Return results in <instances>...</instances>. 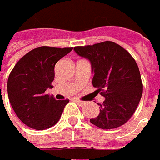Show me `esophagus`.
<instances>
[{
  "label": "esophagus",
  "instance_id": "esophagus-1",
  "mask_svg": "<svg viewBox=\"0 0 160 160\" xmlns=\"http://www.w3.org/2000/svg\"><path fill=\"white\" fill-rule=\"evenodd\" d=\"M74 101H75V102L78 103L80 106H83V105L86 104V102H84V101H80V100H78V99H75Z\"/></svg>",
  "mask_w": 160,
  "mask_h": 160
}]
</instances>
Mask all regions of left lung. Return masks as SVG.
Masks as SVG:
<instances>
[{"label": "left lung", "instance_id": "8db88e82", "mask_svg": "<svg viewBox=\"0 0 160 160\" xmlns=\"http://www.w3.org/2000/svg\"><path fill=\"white\" fill-rule=\"evenodd\" d=\"M75 52L91 63L92 84L105 97L100 113L90 122L103 130L120 127L133 116L143 94L139 69L130 53L119 44L105 41L76 46Z\"/></svg>", "mask_w": 160, "mask_h": 160}]
</instances>
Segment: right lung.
Masks as SVG:
<instances>
[{
	"label": "right lung",
	"instance_id": "1",
	"mask_svg": "<svg viewBox=\"0 0 160 160\" xmlns=\"http://www.w3.org/2000/svg\"><path fill=\"white\" fill-rule=\"evenodd\" d=\"M72 48L41 46L25 54L8 79V95L16 116L34 130H46L57 123L69 100L56 101L45 91L52 88L54 67Z\"/></svg>",
	"mask_w": 160,
	"mask_h": 160
}]
</instances>
